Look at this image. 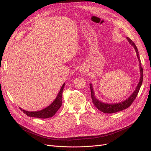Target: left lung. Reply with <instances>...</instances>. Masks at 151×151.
<instances>
[{"instance_id":"left-lung-1","label":"left lung","mask_w":151,"mask_h":151,"mask_svg":"<svg viewBox=\"0 0 151 151\" xmlns=\"http://www.w3.org/2000/svg\"><path fill=\"white\" fill-rule=\"evenodd\" d=\"M127 39L128 40L129 42L134 47L135 49L137 54V57L139 60V68H140V73H141V77H140V80L139 81V83L136 89L134 90L133 93L131 95V96L127 99L126 100L120 102L119 104H105V103H103L100 101H99L98 99H97L95 97V95L92 89V84H90V88H91V98L92 100V102L93 105H95L98 109L101 111V112L104 113H114L116 112L121 111L125 109L126 108H129L132 104V103L134 101V100H135L137 95L138 93V92L139 91V89L141 86L142 83V80H143V69H142L141 67V60L139 59V52L138 50L137 49V47L132 40L129 38L127 37Z\"/></svg>"}]
</instances>
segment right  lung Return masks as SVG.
I'll return each instance as SVG.
<instances>
[{
	"instance_id": "add662e5",
	"label": "right lung",
	"mask_w": 151,
	"mask_h": 151,
	"mask_svg": "<svg viewBox=\"0 0 151 151\" xmlns=\"http://www.w3.org/2000/svg\"><path fill=\"white\" fill-rule=\"evenodd\" d=\"M64 86H65V83L62 85L56 99H55L52 104L47 108L41 111H32V112L27 111L24 110L21 108H19V109H21V110L24 113L30 117L41 118V119L51 117L55 114V113L58 111V109L62 106V96L63 89L64 88Z\"/></svg>"
}]
</instances>
